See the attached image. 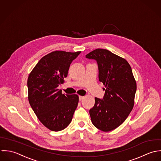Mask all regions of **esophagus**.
<instances>
[{
	"instance_id": "esophagus-1",
	"label": "esophagus",
	"mask_w": 161,
	"mask_h": 161,
	"mask_svg": "<svg viewBox=\"0 0 161 161\" xmlns=\"http://www.w3.org/2000/svg\"><path fill=\"white\" fill-rule=\"evenodd\" d=\"M84 97H83V96H80V97H79V100H80V101H82V100L84 99Z\"/></svg>"
}]
</instances>
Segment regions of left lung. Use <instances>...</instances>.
<instances>
[{
	"label": "left lung",
	"mask_w": 161,
	"mask_h": 161,
	"mask_svg": "<svg viewBox=\"0 0 161 161\" xmlns=\"http://www.w3.org/2000/svg\"><path fill=\"white\" fill-rule=\"evenodd\" d=\"M86 58L97 61L99 80L105 86L103 99L95 97L90 110L92 123L101 130H112L126 119L134 106L137 86L132 69L125 59L106 49H96Z\"/></svg>",
	"instance_id": "left-lung-1"
}]
</instances>
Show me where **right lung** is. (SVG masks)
<instances>
[{"mask_svg":"<svg viewBox=\"0 0 161 161\" xmlns=\"http://www.w3.org/2000/svg\"><path fill=\"white\" fill-rule=\"evenodd\" d=\"M81 53L55 51L42 57L27 80L29 101L40 121L53 131L66 128L77 108V95H64L58 86L64 83L69 65Z\"/></svg>","mask_w":161,"mask_h":161,"instance_id":"right-lung-1","label":"right lung"}]
</instances>
